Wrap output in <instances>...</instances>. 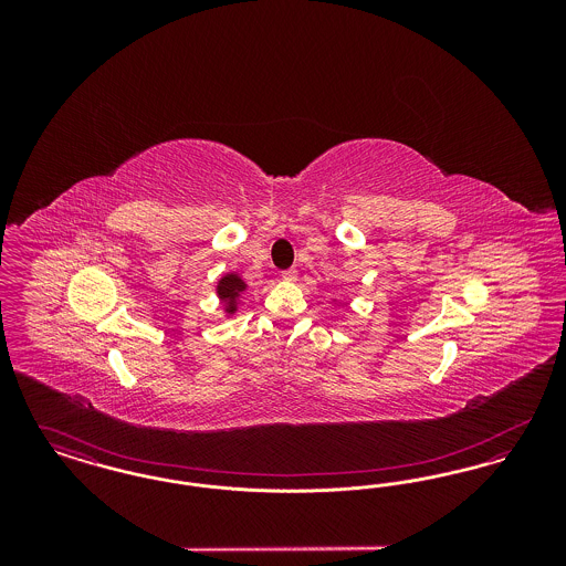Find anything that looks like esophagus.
Segmentation results:
<instances>
[{"instance_id":"1","label":"esophagus","mask_w":566,"mask_h":566,"mask_svg":"<svg viewBox=\"0 0 566 566\" xmlns=\"http://www.w3.org/2000/svg\"><path fill=\"white\" fill-rule=\"evenodd\" d=\"M282 280L284 282H296V270L282 271Z\"/></svg>"}]
</instances>
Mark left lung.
I'll use <instances>...</instances> for the list:
<instances>
[{
  "instance_id": "8db88e82",
  "label": "left lung",
  "mask_w": 566,
  "mask_h": 566,
  "mask_svg": "<svg viewBox=\"0 0 566 566\" xmlns=\"http://www.w3.org/2000/svg\"><path fill=\"white\" fill-rule=\"evenodd\" d=\"M333 301H337V298H333Z\"/></svg>"
}]
</instances>
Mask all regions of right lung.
I'll return each mask as SVG.
<instances>
[{
    "label": "right lung",
    "instance_id": "obj_1",
    "mask_svg": "<svg viewBox=\"0 0 566 566\" xmlns=\"http://www.w3.org/2000/svg\"><path fill=\"white\" fill-rule=\"evenodd\" d=\"M248 282L243 280L242 275L238 271H229L224 273L218 282H216V296L218 301L222 303V314L227 318L235 316L240 305H242V296L248 291Z\"/></svg>",
    "mask_w": 566,
    "mask_h": 566
}]
</instances>
